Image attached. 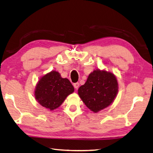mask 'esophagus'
<instances>
[{"mask_svg":"<svg viewBox=\"0 0 153 153\" xmlns=\"http://www.w3.org/2000/svg\"><path fill=\"white\" fill-rule=\"evenodd\" d=\"M79 85H80V84H79V82L74 83V84H73V86H74V88L77 89L78 88H79Z\"/></svg>","mask_w":153,"mask_h":153,"instance_id":"obj_1","label":"esophagus"}]
</instances>
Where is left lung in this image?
<instances>
[{"label": "left lung", "instance_id": "left-lung-1", "mask_svg": "<svg viewBox=\"0 0 153 153\" xmlns=\"http://www.w3.org/2000/svg\"><path fill=\"white\" fill-rule=\"evenodd\" d=\"M117 92L118 83L114 74L99 69L90 73L85 85L78 90V94L87 108L95 113L109 106Z\"/></svg>", "mask_w": 153, "mask_h": 153}]
</instances>
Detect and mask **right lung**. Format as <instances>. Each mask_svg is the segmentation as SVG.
I'll return each instance as SVG.
<instances>
[{
	"instance_id": "1",
	"label": "right lung",
	"mask_w": 153,
	"mask_h": 153,
	"mask_svg": "<svg viewBox=\"0 0 153 153\" xmlns=\"http://www.w3.org/2000/svg\"><path fill=\"white\" fill-rule=\"evenodd\" d=\"M74 90L68 79H63L58 72L53 71L39 80L36 87L35 98L43 107L53 110L60 106Z\"/></svg>"
}]
</instances>
